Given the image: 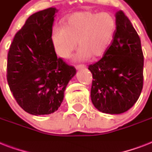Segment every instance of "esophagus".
Returning <instances> with one entry per match:
<instances>
[{"instance_id": "1", "label": "esophagus", "mask_w": 152, "mask_h": 152, "mask_svg": "<svg viewBox=\"0 0 152 152\" xmlns=\"http://www.w3.org/2000/svg\"><path fill=\"white\" fill-rule=\"evenodd\" d=\"M86 68V66L84 64H78V65H76V69H84Z\"/></svg>"}]
</instances>
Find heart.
I'll return each mask as SVG.
<instances>
[{
  "instance_id": "b5f03b06",
  "label": "heart",
  "mask_w": 152,
  "mask_h": 152,
  "mask_svg": "<svg viewBox=\"0 0 152 152\" xmlns=\"http://www.w3.org/2000/svg\"><path fill=\"white\" fill-rule=\"evenodd\" d=\"M116 28V20L110 13L80 12L64 19L63 27L53 28L51 41L56 53L63 58L70 57L77 41L80 48L76 59L83 61L91 56L96 58L108 50Z\"/></svg>"
}]
</instances>
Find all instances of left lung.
<instances>
[{
    "label": "left lung",
    "instance_id": "left-lung-1",
    "mask_svg": "<svg viewBox=\"0 0 152 152\" xmlns=\"http://www.w3.org/2000/svg\"><path fill=\"white\" fill-rule=\"evenodd\" d=\"M115 16L117 28L110 46L101 60L88 67L93 77V105L110 114L129 110L139 99L144 81L140 39L122 11Z\"/></svg>",
    "mask_w": 152,
    "mask_h": 152
}]
</instances>
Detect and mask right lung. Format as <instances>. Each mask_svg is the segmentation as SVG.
<instances>
[{"instance_id": "1", "label": "right lung", "mask_w": 152, "mask_h": 152, "mask_svg": "<svg viewBox=\"0 0 152 152\" xmlns=\"http://www.w3.org/2000/svg\"><path fill=\"white\" fill-rule=\"evenodd\" d=\"M56 8L34 13L15 34L8 53L7 80L17 103L33 115L61 106L76 69L57 57L51 41Z\"/></svg>"}]
</instances>
